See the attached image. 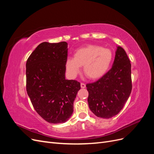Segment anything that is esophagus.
I'll return each mask as SVG.
<instances>
[{
    "mask_svg": "<svg viewBox=\"0 0 154 154\" xmlns=\"http://www.w3.org/2000/svg\"><path fill=\"white\" fill-rule=\"evenodd\" d=\"M81 87L82 88H85V87H86V85H85V84L84 83H81Z\"/></svg>",
    "mask_w": 154,
    "mask_h": 154,
    "instance_id": "obj_1",
    "label": "esophagus"
}]
</instances>
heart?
Wrapping results in <instances>:
<instances>
[{"label": "heart", "mask_w": 154, "mask_h": 154, "mask_svg": "<svg viewBox=\"0 0 154 154\" xmlns=\"http://www.w3.org/2000/svg\"><path fill=\"white\" fill-rule=\"evenodd\" d=\"M112 58L113 54L110 49L97 45H88L76 50L74 58H67L66 71L70 76L74 78L83 66L85 75L92 80H96L107 72Z\"/></svg>", "instance_id": "1"}]
</instances>
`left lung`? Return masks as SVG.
<instances>
[{"label": "left lung", "instance_id": "8db88e82", "mask_svg": "<svg viewBox=\"0 0 154 154\" xmlns=\"http://www.w3.org/2000/svg\"><path fill=\"white\" fill-rule=\"evenodd\" d=\"M88 104L99 118L109 119L123 108L132 91L131 63L125 51L118 46L112 67L98 80L86 85Z\"/></svg>", "mask_w": 154, "mask_h": 154}]
</instances>
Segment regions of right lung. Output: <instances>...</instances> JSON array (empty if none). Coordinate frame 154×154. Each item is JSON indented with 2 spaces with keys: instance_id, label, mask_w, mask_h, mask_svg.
<instances>
[{
  "instance_id": "obj_1",
  "label": "right lung",
  "mask_w": 154,
  "mask_h": 154,
  "mask_svg": "<svg viewBox=\"0 0 154 154\" xmlns=\"http://www.w3.org/2000/svg\"><path fill=\"white\" fill-rule=\"evenodd\" d=\"M67 43L42 42L26 62V91L35 110L50 123L66 122L80 83L65 78Z\"/></svg>"
}]
</instances>
